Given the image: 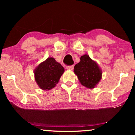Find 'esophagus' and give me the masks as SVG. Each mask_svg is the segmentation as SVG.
Returning <instances> with one entry per match:
<instances>
[{
    "label": "esophagus",
    "mask_w": 135,
    "mask_h": 135,
    "mask_svg": "<svg viewBox=\"0 0 135 135\" xmlns=\"http://www.w3.org/2000/svg\"><path fill=\"white\" fill-rule=\"evenodd\" d=\"M66 69L69 70H73L74 69V66H66Z\"/></svg>",
    "instance_id": "esophagus-1"
}]
</instances>
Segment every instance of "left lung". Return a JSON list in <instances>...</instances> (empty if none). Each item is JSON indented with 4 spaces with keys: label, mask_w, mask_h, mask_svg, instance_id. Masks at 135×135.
<instances>
[{
    "label": "left lung",
    "mask_w": 135,
    "mask_h": 135,
    "mask_svg": "<svg viewBox=\"0 0 135 135\" xmlns=\"http://www.w3.org/2000/svg\"><path fill=\"white\" fill-rule=\"evenodd\" d=\"M74 72L80 84L90 89L95 88L102 78L101 68L88 55L80 57V62L75 65Z\"/></svg>",
    "instance_id": "8db88e82"
}]
</instances>
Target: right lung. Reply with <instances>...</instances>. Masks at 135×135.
Returning a JSON list of instances; mask_svg holds the SVG:
<instances>
[{
    "label": "right lung",
    "mask_w": 135,
    "mask_h": 135,
    "mask_svg": "<svg viewBox=\"0 0 135 135\" xmlns=\"http://www.w3.org/2000/svg\"><path fill=\"white\" fill-rule=\"evenodd\" d=\"M64 69L52 57H49L34 69V78L40 88L50 90L56 86Z\"/></svg>",
    "instance_id": "add662e5"
}]
</instances>
